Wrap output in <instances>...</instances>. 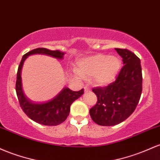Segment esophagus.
<instances>
[{
  "instance_id": "1",
  "label": "esophagus",
  "mask_w": 160,
  "mask_h": 160,
  "mask_svg": "<svg viewBox=\"0 0 160 160\" xmlns=\"http://www.w3.org/2000/svg\"><path fill=\"white\" fill-rule=\"evenodd\" d=\"M84 89H85V92H88V91H90V88H89L88 85L85 86V88H84Z\"/></svg>"
}]
</instances>
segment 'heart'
Masks as SVG:
<instances>
[{
	"label": "heart",
	"instance_id": "b5f03b06",
	"mask_svg": "<svg viewBox=\"0 0 160 160\" xmlns=\"http://www.w3.org/2000/svg\"><path fill=\"white\" fill-rule=\"evenodd\" d=\"M121 60L116 57L107 54H96L84 57L77 62L74 72L77 76H93L97 85H106L112 82L119 72Z\"/></svg>",
	"mask_w": 160,
	"mask_h": 160
}]
</instances>
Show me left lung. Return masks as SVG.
I'll use <instances>...</instances> for the list:
<instances>
[{"label":"left lung","mask_w":160,"mask_h":160,"mask_svg":"<svg viewBox=\"0 0 160 160\" xmlns=\"http://www.w3.org/2000/svg\"><path fill=\"white\" fill-rule=\"evenodd\" d=\"M115 50L124 64L116 81L107 87L92 89L98 101L89 112L93 121L103 126L116 125L128 119L137 107L142 92L140 59L127 49Z\"/></svg>","instance_id":"left-lung-1"}]
</instances>
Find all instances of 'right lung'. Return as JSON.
Listing matches in <instances>:
<instances>
[{
    "label": "right lung",
    "mask_w": 160,
    "mask_h": 160,
    "mask_svg": "<svg viewBox=\"0 0 160 160\" xmlns=\"http://www.w3.org/2000/svg\"><path fill=\"white\" fill-rule=\"evenodd\" d=\"M37 53L48 55L57 59H62L64 55L63 52L58 50L51 51L44 48H36L23 55L18 67L16 82V91L19 105L27 116L35 122L49 126L58 125L67 119L70 112L71 104L84 94V89L82 88L78 91H73L69 88H65L53 99L45 103H33L28 99L25 96L22 88L21 69L27 57Z\"/></svg>",
    "instance_id": "1"
}]
</instances>
